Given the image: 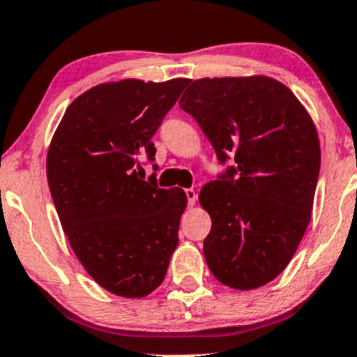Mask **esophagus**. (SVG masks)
Returning <instances> with one entry per match:
<instances>
[{"mask_svg":"<svg viewBox=\"0 0 357 357\" xmlns=\"http://www.w3.org/2000/svg\"><path fill=\"white\" fill-rule=\"evenodd\" d=\"M186 192V197H188V204L190 206H192L196 203V197H197V195H196V191L195 190H186L184 191Z\"/></svg>","mask_w":357,"mask_h":357,"instance_id":"34e87169","label":"esophagus"}]
</instances>
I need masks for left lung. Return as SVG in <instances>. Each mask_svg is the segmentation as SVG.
<instances>
[{
    "label": "left lung",
    "instance_id": "8db88e82",
    "mask_svg": "<svg viewBox=\"0 0 357 357\" xmlns=\"http://www.w3.org/2000/svg\"><path fill=\"white\" fill-rule=\"evenodd\" d=\"M221 165L199 203L211 216L204 257L234 289L268 284L293 259L311 220L321 167L311 116L289 88L268 76L191 81L179 100Z\"/></svg>",
    "mask_w": 357,
    "mask_h": 357
}]
</instances>
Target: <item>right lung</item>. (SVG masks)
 I'll return each instance as SVG.
<instances>
[{"label":"right lung","mask_w":357,"mask_h":357,"mask_svg":"<svg viewBox=\"0 0 357 357\" xmlns=\"http://www.w3.org/2000/svg\"><path fill=\"white\" fill-rule=\"evenodd\" d=\"M190 79H123L88 89L68 106L51 139L46 174L73 251L94 281L121 298L161 284L178 246L186 195L162 190L151 137ZM156 167V165H154Z\"/></svg>","instance_id":"obj_1"}]
</instances>
